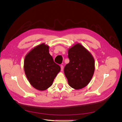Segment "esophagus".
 <instances>
[{
  "label": "esophagus",
  "instance_id": "obj_1",
  "mask_svg": "<svg viewBox=\"0 0 122 122\" xmlns=\"http://www.w3.org/2000/svg\"><path fill=\"white\" fill-rule=\"evenodd\" d=\"M61 71H63V69H64V66L62 65H61Z\"/></svg>",
  "mask_w": 122,
  "mask_h": 122
}]
</instances>
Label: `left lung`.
I'll list each match as a JSON object with an SVG mask.
<instances>
[{
    "label": "left lung",
    "instance_id": "8db88e82",
    "mask_svg": "<svg viewBox=\"0 0 122 122\" xmlns=\"http://www.w3.org/2000/svg\"><path fill=\"white\" fill-rule=\"evenodd\" d=\"M69 63L66 65L64 73L69 86L81 89L89 83L94 75L95 61L91 53L77 43L68 49Z\"/></svg>",
    "mask_w": 122,
    "mask_h": 122
}]
</instances>
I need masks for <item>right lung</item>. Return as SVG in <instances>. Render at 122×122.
Segmentation results:
<instances>
[{"label":"right lung","mask_w":122,"mask_h":122,"mask_svg":"<svg viewBox=\"0 0 122 122\" xmlns=\"http://www.w3.org/2000/svg\"><path fill=\"white\" fill-rule=\"evenodd\" d=\"M24 69L31 86L44 91L52 86L55 77L61 70L49 52V46L43 43L35 47L26 55Z\"/></svg>","instance_id":"1"}]
</instances>
